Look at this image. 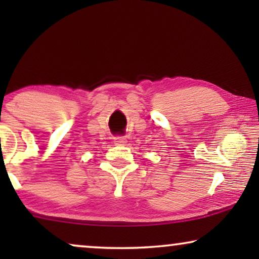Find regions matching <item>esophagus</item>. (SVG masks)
Segmentation results:
<instances>
[{"label": "esophagus", "instance_id": "obj_1", "mask_svg": "<svg viewBox=\"0 0 259 259\" xmlns=\"http://www.w3.org/2000/svg\"><path fill=\"white\" fill-rule=\"evenodd\" d=\"M114 144L116 146H125V145H127V140L123 137H116L114 139Z\"/></svg>", "mask_w": 259, "mask_h": 259}]
</instances>
